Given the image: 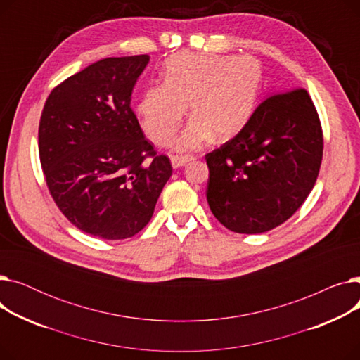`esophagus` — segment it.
<instances>
[{
  "label": "esophagus",
  "mask_w": 360,
  "mask_h": 360,
  "mask_svg": "<svg viewBox=\"0 0 360 360\" xmlns=\"http://www.w3.org/2000/svg\"><path fill=\"white\" fill-rule=\"evenodd\" d=\"M191 160H194L193 156H172L170 158V162H172L174 169H179V167L185 166L186 163H190Z\"/></svg>",
  "instance_id": "34e87169"
}]
</instances>
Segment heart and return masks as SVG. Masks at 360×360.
<instances>
[{
	"label": "heart",
	"mask_w": 360,
	"mask_h": 360,
	"mask_svg": "<svg viewBox=\"0 0 360 360\" xmlns=\"http://www.w3.org/2000/svg\"><path fill=\"white\" fill-rule=\"evenodd\" d=\"M261 84V67L251 56L179 52L163 68V84L148 86L137 103L147 137L166 146L185 117H193L175 141L178 151L198 150L213 136L228 140L248 122Z\"/></svg>",
	"instance_id": "b5f03b06"
}]
</instances>
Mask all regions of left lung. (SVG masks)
Wrapping results in <instances>:
<instances>
[{"instance_id":"8db88e82","label":"left lung","mask_w":360,"mask_h":360,"mask_svg":"<svg viewBox=\"0 0 360 360\" xmlns=\"http://www.w3.org/2000/svg\"><path fill=\"white\" fill-rule=\"evenodd\" d=\"M323 148V129L308 91L273 94L232 140L205 155L212 213L236 233L277 228L312 191Z\"/></svg>"}]
</instances>
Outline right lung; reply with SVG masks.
<instances>
[{
  "instance_id": "add662e5",
  "label": "right lung",
  "mask_w": 360,
  "mask_h": 360,
  "mask_svg": "<svg viewBox=\"0 0 360 360\" xmlns=\"http://www.w3.org/2000/svg\"><path fill=\"white\" fill-rule=\"evenodd\" d=\"M148 55L105 58L56 86L39 122L49 193L80 231L134 236L150 221L172 165L143 134L131 93Z\"/></svg>"
}]
</instances>
